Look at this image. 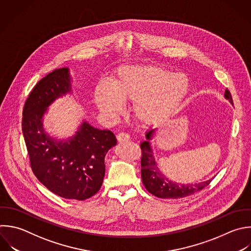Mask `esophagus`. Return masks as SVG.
Returning <instances> with one entry per match:
<instances>
[{"label":"esophagus","instance_id":"esophagus-1","mask_svg":"<svg viewBox=\"0 0 251 251\" xmlns=\"http://www.w3.org/2000/svg\"><path fill=\"white\" fill-rule=\"evenodd\" d=\"M129 135L126 132H120L118 135H117V139L119 142L123 143V142H127L129 140Z\"/></svg>","mask_w":251,"mask_h":251}]
</instances>
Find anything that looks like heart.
<instances>
[{"instance_id":"heart-1","label":"heart","mask_w":251,"mask_h":251,"mask_svg":"<svg viewBox=\"0 0 251 251\" xmlns=\"http://www.w3.org/2000/svg\"><path fill=\"white\" fill-rule=\"evenodd\" d=\"M187 87V79L182 75L154 66H128L116 72L112 86L99 82L94 99L107 114L119 113L121 101L133 102L135 117L142 123L153 124L175 110Z\"/></svg>"}]
</instances>
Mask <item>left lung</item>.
Wrapping results in <instances>:
<instances>
[{
	"instance_id": "8db88e82",
	"label": "left lung",
	"mask_w": 251,
	"mask_h": 251,
	"mask_svg": "<svg viewBox=\"0 0 251 251\" xmlns=\"http://www.w3.org/2000/svg\"><path fill=\"white\" fill-rule=\"evenodd\" d=\"M225 97L232 103L231 94L226 88ZM153 130L146 133L147 141H143L140 145L141 148V177L145 188L153 195L159 198H183L202 190L210 184L212 179L195 184H181L169 180L156 166L153 152L150 147L149 140Z\"/></svg>"
}]
</instances>
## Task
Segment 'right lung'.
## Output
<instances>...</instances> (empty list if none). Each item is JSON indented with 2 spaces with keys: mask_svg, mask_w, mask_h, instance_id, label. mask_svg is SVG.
Instances as JSON below:
<instances>
[{
  "mask_svg": "<svg viewBox=\"0 0 251 251\" xmlns=\"http://www.w3.org/2000/svg\"><path fill=\"white\" fill-rule=\"evenodd\" d=\"M70 91L67 68L56 69L43 77L25 101L22 127L30 167L39 181L63 198L85 200L101 188L105 156L117 139L112 131L94 128L85 122L66 142L44 132L42 117L47 107Z\"/></svg>",
  "mask_w": 251,
  "mask_h": 251,
  "instance_id": "add662e5",
  "label": "right lung"
}]
</instances>
